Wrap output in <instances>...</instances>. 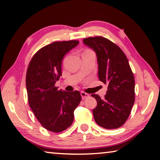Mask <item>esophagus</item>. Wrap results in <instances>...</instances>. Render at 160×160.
<instances>
[{
    "label": "esophagus",
    "mask_w": 160,
    "mask_h": 160,
    "mask_svg": "<svg viewBox=\"0 0 160 160\" xmlns=\"http://www.w3.org/2000/svg\"><path fill=\"white\" fill-rule=\"evenodd\" d=\"M80 94H81V97H82V98L83 99H86V98H88V97H90V95H89L88 94L84 92H81Z\"/></svg>",
    "instance_id": "obj_1"
}]
</instances>
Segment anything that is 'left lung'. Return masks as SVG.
I'll use <instances>...</instances> for the list:
<instances>
[{
  "label": "left lung",
  "instance_id": "left-lung-1",
  "mask_svg": "<svg viewBox=\"0 0 160 160\" xmlns=\"http://www.w3.org/2000/svg\"><path fill=\"white\" fill-rule=\"evenodd\" d=\"M83 43L95 51L99 80L108 85L104 99L98 94L92 111L95 122L107 129L123 126L135 102V80L125 53L114 43L102 37H88Z\"/></svg>",
  "mask_w": 160,
  "mask_h": 160
}]
</instances>
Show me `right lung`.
Wrapping results in <instances>:
<instances>
[{"mask_svg":"<svg viewBox=\"0 0 160 160\" xmlns=\"http://www.w3.org/2000/svg\"><path fill=\"white\" fill-rule=\"evenodd\" d=\"M78 44L70 40L45 46L34 54L27 70L29 107L42 126L51 132H60L72 125L81 101L79 91L58 90L55 86L62 75L65 55Z\"/></svg>","mask_w":160,"mask_h":160,"instance_id":"1","label":"right lung"}]
</instances>
